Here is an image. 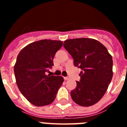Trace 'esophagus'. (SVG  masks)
<instances>
[{"instance_id":"obj_1","label":"esophagus","mask_w":127,"mask_h":127,"mask_svg":"<svg viewBox=\"0 0 127 127\" xmlns=\"http://www.w3.org/2000/svg\"><path fill=\"white\" fill-rule=\"evenodd\" d=\"M69 79H70V77H64L65 80H69Z\"/></svg>"}]
</instances>
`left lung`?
<instances>
[{
    "mask_svg": "<svg viewBox=\"0 0 127 127\" xmlns=\"http://www.w3.org/2000/svg\"><path fill=\"white\" fill-rule=\"evenodd\" d=\"M64 46L81 69V79L71 91L72 99L84 107L94 105L102 98L113 77V58L102 44L90 38L64 41Z\"/></svg>",
    "mask_w": 127,
    "mask_h": 127,
    "instance_id": "obj_1",
    "label": "left lung"
}]
</instances>
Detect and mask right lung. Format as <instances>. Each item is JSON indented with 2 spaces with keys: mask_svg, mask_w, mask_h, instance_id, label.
Masks as SVG:
<instances>
[{
  "mask_svg": "<svg viewBox=\"0 0 127 127\" xmlns=\"http://www.w3.org/2000/svg\"><path fill=\"white\" fill-rule=\"evenodd\" d=\"M62 44L60 41L40 40L26 46L18 55L14 67L16 84L22 95L35 106L51 104L64 82L62 76L46 74Z\"/></svg>",
  "mask_w": 127,
  "mask_h": 127,
  "instance_id": "add662e5",
  "label": "right lung"
}]
</instances>
